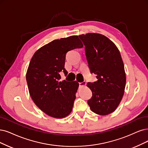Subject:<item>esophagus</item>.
Listing matches in <instances>:
<instances>
[{
	"instance_id": "obj_1",
	"label": "esophagus",
	"mask_w": 148,
	"mask_h": 148,
	"mask_svg": "<svg viewBox=\"0 0 148 148\" xmlns=\"http://www.w3.org/2000/svg\"><path fill=\"white\" fill-rule=\"evenodd\" d=\"M79 86H85L86 84L85 81H84L82 82H79Z\"/></svg>"
}]
</instances>
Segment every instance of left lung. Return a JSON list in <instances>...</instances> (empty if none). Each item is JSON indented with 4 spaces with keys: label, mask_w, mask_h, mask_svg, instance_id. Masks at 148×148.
I'll list each match as a JSON object with an SVG mask.
<instances>
[{
    "label": "left lung",
    "mask_w": 148,
    "mask_h": 148,
    "mask_svg": "<svg viewBox=\"0 0 148 148\" xmlns=\"http://www.w3.org/2000/svg\"><path fill=\"white\" fill-rule=\"evenodd\" d=\"M85 46L86 60L91 73L97 80L88 82L92 97L88 104L94 113L106 115L116 110L125 89V74L121 54L108 38L98 34L79 36Z\"/></svg>",
    "instance_id": "8db88e82"
}]
</instances>
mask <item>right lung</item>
I'll return each instance as SVG.
<instances>
[{
  "label": "right lung",
  "instance_id": "obj_1",
  "mask_svg": "<svg viewBox=\"0 0 148 148\" xmlns=\"http://www.w3.org/2000/svg\"><path fill=\"white\" fill-rule=\"evenodd\" d=\"M83 45L78 36L51 41L32 57L26 74L30 95L36 106L47 115L62 118L72 111L79 87L77 81L60 82V73L65 76L66 54Z\"/></svg>",
  "mask_w": 148,
  "mask_h": 148
}]
</instances>
